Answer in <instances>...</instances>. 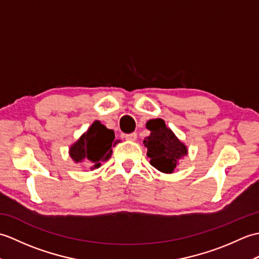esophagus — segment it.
I'll use <instances>...</instances> for the list:
<instances>
[{
	"instance_id": "1",
	"label": "esophagus",
	"mask_w": 259,
	"mask_h": 259,
	"mask_svg": "<svg viewBox=\"0 0 259 259\" xmlns=\"http://www.w3.org/2000/svg\"><path fill=\"white\" fill-rule=\"evenodd\" d=\"M124 138H125V140H129V141H136L137 140V134L134 133V134H130V135H125Z\"/></svg>"
}]
</instances>
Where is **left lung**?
<instances>
[{"instance_id":"obj_1","label":"left lung","mask_w":259,"mask_h":259,"mask_svg":"<svg viewBox=\"0 0 259 259\" xmlns=\"http://www.w3.org/2000/svg\"><path fill=\"white\" fill-rule=\"evenodd\" d=\"M150 136L144 140L150 164L164 174H171L179 159L188 153L187 147L169 129L162 119L149 120L146 124Z\"/></svg>"}]
</instances>
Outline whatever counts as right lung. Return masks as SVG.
<instances>
[{
  "mask_svg": "<svg viewBox=\"0 0 259 259\" xmlns=\"http://www.w3.org/2000/svg\"><path fill=\"white\" fill-rule=\"evenodd\" d=\"M112 145H115L113 130L107 129L100 121H95L89 130L70 147L69 153L76 163L85 161L92 164L91 169L99 168L102 161L111 157Z\"/></svg>",
  "mask_w": 259,
  "mask_h": 259,
  "instance_id": "obj_1",
  "label": "right lung"
}]
</instances>
